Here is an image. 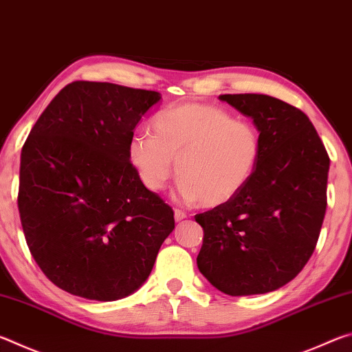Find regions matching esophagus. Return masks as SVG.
I'll return each instance as SVG.
<instances>
[{"instance_id":"34e87169","label":"esophagus","mask_w":352,"mask_h":352,"mask_svg":"<svg viewBox=\"0 0 352 352\" xmlns=\"http://www.w3.org/2000/svg\"><path fill=\"white\" fill-rule=\"evenodd\" d=\"M174 214H175V220H177V222H182V220H184V219L188 217V214L184 212V211H182V210H175Z\"/></svg>"}]
</instances>
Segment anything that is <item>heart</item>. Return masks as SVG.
<instances>
[{
  "mask_svg": "<svg viewBox=\"0 0 352 352\" xmlns=\"http://www.w3.org/2000/svg\"><path fill=\"white\" fill-rule=\"evenodd\" d=\"M152 127L155 135L141 132L130 140L129 158L144 186L155 192L166 186L177 162L182 197L220 206L245 189L259 166L258 127L219 105L170 107L155 116Z\"/></svg>",
  "mask_w": 352,
  "mask_h": 352,
  "instance_id": "heart-1",
  "label": "heart"
}]
</instances>
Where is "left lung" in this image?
Instances as JSON below:
<instances>
[{
	"instance_id": "obj_1",
	"label": "left lung",
	"mask_w": 352,
	"mask_h": 352,
	"mask_svg": "<svg viewBox=\"0 0 352 352\" xmlns=\"http://www.w3.org/2000/svg\"><path fill=\"white\" fill-rule=\"evenodd\" d=\"M253 119L258 169L242 192L195 216L204 228L201 275L231 296L273 292L311 259L326 212L329 155L300 109L267 94H222Z\"/></svg>"
}]
</instances>
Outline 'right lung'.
I'll use <instances>...</instances> for the list:
<instances>
[{"instance_id": "1", "label": "right lung", "mask_w": 352, "mask_h": 352, "mask_svg": "<svg viewBox=\"0 0 352 352\" xmlns=\"http://www.w3.org/2000/svg\"><path fill=\"white\" fill-rule=\"evenodd\" d=\"M160 93L68 83L21 151L19 211L32 258L71 295L115 301L151 275L174 211L129 158L133 130Z\"/></svg>"}]
</instances>
